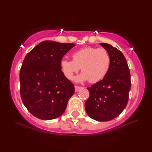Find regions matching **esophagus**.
<instances>
[{
    "label": "esophagus",
    "instance_id": "obj_1",
    "mask_svg": "<svg viewBox=\"0 0 152 152\" xmlns=\"http://www.w3.org/2000/svg\"><path fill=\"white\" fill-rule=\"evenodd\" d=\"M81 88H82V87L78 86H75V92H78Z\"/></svg>",
    "mask_w": 152,
    "mask_h": 152
}]
</instances>
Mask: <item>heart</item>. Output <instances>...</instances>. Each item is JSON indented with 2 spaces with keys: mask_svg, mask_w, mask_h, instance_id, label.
Returning <instances> with one entry per match:
<instances>
[{
  "mask_svg": "<svg viewBox=\"0 0 152 152\" xmlns=\"http://www.w3.org/2000/svg\"><path fill=\"white\" fill-rule=\"evenodd\" d=\"M72 59L63 58L60 66L62 72L69 80L81 67L82 72L75 78L76 82H99L107 75L111 66L109 53L105 49L94 47H86L75 51L72 54Z\"/></svg>",
  "mask_w": 152,
  "mask_h": 152,
  "instance_id": "heart-1",
  "label": "heart"
}]
</instances>
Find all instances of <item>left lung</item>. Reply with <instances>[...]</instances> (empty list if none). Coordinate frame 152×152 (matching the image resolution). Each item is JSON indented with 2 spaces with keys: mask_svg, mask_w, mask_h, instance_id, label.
<instances>
[{
  "mask_svg": "<svg viewBox=\"0 0 152 152\" xmlns=\"http://www.w3.org/2000/svg\"><path fill=\"white\" fill-rule=\"evenodd\" d=\"M100 45L109 53L111 66L103 80L87 88L90 96L85 102V109L92 119L105 122L114 119L126 107L131 77L123 54L108 43H101Z\"/></svg>",
  "mask_w": 152,
  "mask_h": 152,
  "instance_id": "1",
  "label": "left lung"
}]
</instances>
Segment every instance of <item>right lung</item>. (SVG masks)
Returning <instances> with one entry per match:
<instances>
[{
  "mask_svg": "<svg viewBox=\"0 0 152 152\" xmlns=\"http://www.w3.org/2000/svg\"><path fill=\"white\" fill-rule=\"evenodd\" d=\"M75 45L44 41L25 57L20 70V97L27 109L37 118H59L74 94V85L62 72L60 61Z\"/></svg>",
  "mask_w": 152,
  "mask_h": 152,
  "instance_id": "right-lung-1",
  "label": "right lung"
}]
</instances>
